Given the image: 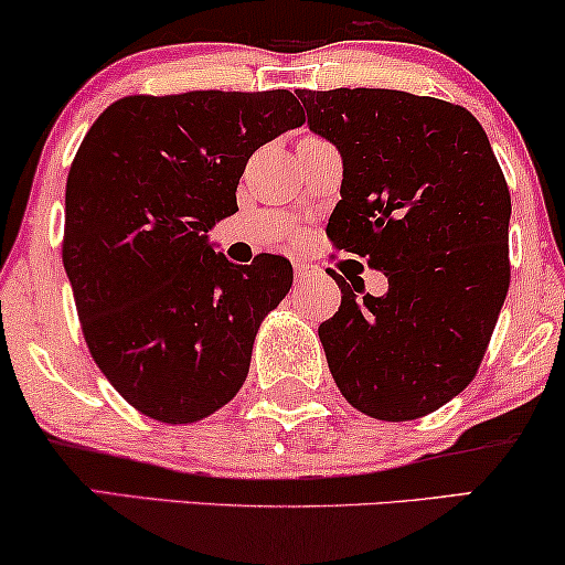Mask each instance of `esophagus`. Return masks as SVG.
Masks as SVG:
<instances>
[{
  "instance_id": "1",
  "label": "esophagus",
  "mask_w": 565,
  "mask_h": 565,
  "mask_svg": "<svg viewBox=\"0 0 565 565\" xmlns=\"http://www.w3.org/2000/svg\"><path fill=\"white\" fill-rule=\"evenodd\" d=\"M319 269L313 265H306V262H296V282H309L311 277H317Z\"/></svg>"
}]
</instances>
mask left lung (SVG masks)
I'll list each match as a JSON object with an SVG mask.
<instances>
[{"label":"left lung","mask_w":565,"mask_h":565,"mask_svg":"<svg viewBox=\"0 0 565 565\" xmlns=\"http://www.w3.org/2000/svg\"><path fill=\"white\" fill-rule=\"evenodd\" d=\"M296 95L345 168L327 236L390 280L358 299L363 288L332 273L329 371L361 413L415 420L457 397L488 350L511 277L507 179L461 106L381 87Z\"/></svg>","instance_id":"left-lung-1"}]
</instances>
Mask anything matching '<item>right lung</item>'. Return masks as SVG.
<instances>
[{
    "label": "right lung",
    "instance_id": "right-lung-1",
    "mask_svg": "<svg viewBox=\"0 0 565 565\" xmlns=\"http://www.w3.org/2000/svg\"><path fill=\"white\" fill-rule=\"evenodd\" d=\"M303 124L290 90L127 95L72 160L62 262L93 361L152 420L196 423L236 397L292 267L233 265L207 231L238 212L254 150Z\"/></svg>",
    "mask_w": 565,
    "mask_h": 565
}]
</instances>
